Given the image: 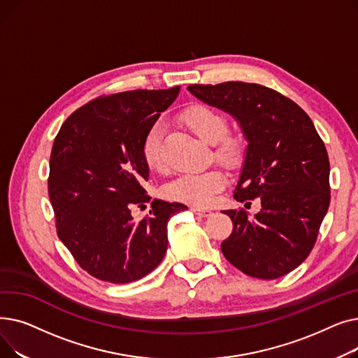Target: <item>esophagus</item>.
Instances as JSON below:
<instances>
[{"mask_svg":"<svg viewBox=\"0 0 358 358\" xmlns=\"http://www.w3.org/2000/svg\"><path fill=\"white\" fill-rule=\"evenodd\" d=\"M192 212H193L194 215H197L199 217H208V216L212 215L210 210H208V209H200V208H192Z\"/></svg>","mask_w":358,"mask_h":358,"instance_id":"34e87169","label":"esophagus"}]
</instances>
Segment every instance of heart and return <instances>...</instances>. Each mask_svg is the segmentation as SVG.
Instances as JSON below:
<instances>
[{"label":"heart","mask_w":358,"mask_h":358,"mask_svg":"<svg viewBox=\"0 0 358 358\" xmlns=\"http://www.w3.org/2000/svg\"><path fill=\"white\" fill-rule=\"evenodd\" d=\"M181 120L194 135L203 142L215 145V154L224 162H234L239 155V143L235 138L227 136L228 120L217 110L204 106L193 104L181 113ZM142 157L146 165L155 171H162L164 164V124L155 122L150 124L142 142ZM227 178L220 169L212 168L201 173L182 174L169 182L164 193L177 201L192 206H208L215 196L223 190Z\"/></svg>","instance_id":"b5f03b06"}]
</instances>
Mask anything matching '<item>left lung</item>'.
Listing matches in <instances>:
<instances>
[{"mask_svg":"<svg viewBox=\"0 0 358 358\" xmlns=\"http://www.w3.org/2000/svg\"><path fill=\"white\" fill-rule=\"evenodd\" d=\"M194 97L239 123L248 146L234 197H261L252 219L227 210L234 231L222 252L247 275L273 280L310 254L331 200L327 148L306 113L259 84L229 81L189 85Z\"/></svg>","mask_w":358,"mask_h":358,"instance_id":"8db88e82","label":"left lung"}]
</instances>
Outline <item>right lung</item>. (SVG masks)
I'll return each instance as SVG.
<instances>
[{
  "label": "right lung",
  "instance_id": "add662e5",
  "mask_svg": "<svg viewBox=\"0 0 358 358\" xmlns=\"http://www.w3.org/2000/svg\"><path fill=\"white\" fill-rule=\"evenodd\" d=\"M178 92L173 87L99 97L75 110L55 138L48 192L56 232L80 267L107 283H130L155 270L166 252L168 220L187 209L155 199L142 220L130 213L150 201L143 138Z\"/></svg>",
  "mask_w": 358,
  "mask_h": 358
}]
</instances>
